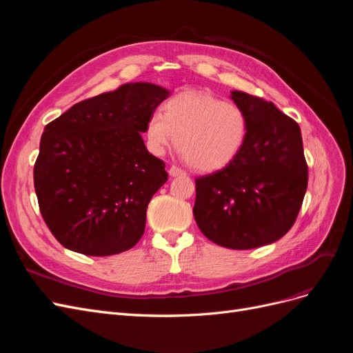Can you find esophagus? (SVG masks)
Returning <instances> with one entry per match:
<instances>
[{
  "instance_id": "34e87169",
  "label": "esophagus",
  "mask_w": 353,
  "mask_h": 353,
  "mask_svg": "<svg viewBox=\"0 0 353 353\" xmlns=\"http://www.w3.org/2000/svg\"><path fill=\"white\" fill-rule=\"evenodd\" d=\"M169 175L170 176H179V175H185V172L181 168H178V166H170L169 168Z\"/></svg>"
}]
</instances>
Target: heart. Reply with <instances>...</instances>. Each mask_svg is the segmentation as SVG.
<instances>
[{"label": "heart", "mask_w": 353, "mask_h": 353, "mask_svg": "<svg viewBox=\"0 0 353 353\" xmlns=\"http://www.w3.org/2000/svg\"><path fill=\"white\" fill-rule=\"evenodd\" d=\"M248 130V117L237 104L210 92L183 91L163 103L162 113L147 117L144 138L156 156L176 140L178 152L191 168L215 172L239 156Z\"/></svg>", "instance_id": "obj_1"}]
</instances>
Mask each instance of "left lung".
I'll return each mask as SVG.
<instances>
[{
    "label": "left lung",
    "instance_id": "left-lung-1",
    "mask_svg": "<svg viewBox=\"0 0 353 353\" xmlns=\"http://www.w3.org/2000/svg\"><path fill=\"white\" fill-rule=\"evenodd\" d=\"M231 99L245 113L248 137L239 156L196 178L194 219L222 248L248 250L280 240L293 227L307 187L299 125L271 101L243 91Z\"/></svg>",
    "mask_w": 353,
    "mask_h": 353
}]
</instances>
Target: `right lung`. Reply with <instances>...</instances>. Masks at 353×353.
Segmentation results:
<instances>
[{
  "label": "right lung",
  "mask_w": 353,
  "mask_h": 353,
  "mask_svg": "<svg viewBox=\"0 0 353 353\" xmlns=\"http://www.w3.org/2000/svg\"><path fill=\"white\" fill-rule=\"evenodd\" d=\"M169 94L154 83H125L73 104L44 128L35 193L47 227L66 249L110 256L143 237L147 206L168 172L141 134Z\"/></svg>",
  "instance_id": "add662e5"
}]
</instances>
